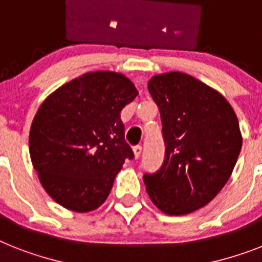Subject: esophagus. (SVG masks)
<instances>
[{"mask_svg": "<svg viewBox=\"0 0 262 262\" xmlns=\"http://www.w3.org/2000/svg\"><path fill=\"white\" fill-rule=\"evenodd\" d=\"M141 152H142V148L141 146H135V148H133V155H135V159H138V157H140V155H141Z\"/></svg>", "mask_w": 262, "mask_h": 262, "instance_id": "34e87169", "label": "esophagus"}]
</instances>
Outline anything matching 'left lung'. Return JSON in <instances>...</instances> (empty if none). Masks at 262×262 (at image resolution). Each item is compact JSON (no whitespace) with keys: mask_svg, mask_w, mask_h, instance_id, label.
I'll return each instance as SVG.
<instances>
[{"mask_svg":"<svg viewBox=\"0 0 262 262\" xmlns=\"http://www.w3.org/2000/svg\"><path fill=\"white\" fill-rule=\"evenodd\" d=\"M148 90L160 110L165 160L144 175L146 192L167 215L191 214L231 176L242 146L238 118L220 91L188 74L152 76Z\"/></svg>","mask_w":262,"mask_h":262,"instance_id":"left-lung-1","label":"left lung"}]
</instances>
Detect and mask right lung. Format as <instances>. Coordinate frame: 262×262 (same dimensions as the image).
<instances>
[{
    "label": "right lung",
    "mask_w": 262,
    "mask_h": 262,
    "mask_svg": "<svg viewBox=\"0 0 262 262\" xmlns=\"http://www.w3.org/2000/svg\"><path fill=\"white\" fill-rule=\"evenodd\" d=\"M138 91L114 71L86 72L51 93L32 121L29 155L42 188L67 210L89 212L107 199L133 152L121 110Z\"/></svg>",
    "instance_id": "add662e5"
}]
</instances>
